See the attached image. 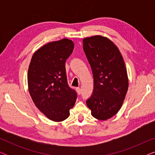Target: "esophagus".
<instances>
[{"instance_id":"esophagus-1","label":"esophagus","mask_w":155,"mask_h":155,"mask_svg":"<svg viewBox=\"0 0 155 155\" xmlns=\"http://www.w3.org/2000/svg\"><path fill=\"white\" fill-rule=\"evenodd\" d=\"M76 91H77V93L78 94H81V92H82V90H81V88H80V87H77L76 88Z\"/></svg>"}]
</instances>
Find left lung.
Returning a JSON list of instances; mask_svg holds the SVG:
<instances>
[{"label": "left lung", "instance_id": "left-lung-1", "mask_svg": "<svg viewBox=\"0 0 155 155\" xmlns=\"http://www.w3.org/2000/svg\"><path fill=\"white\" fill-rule=\"evenodd\" d=\"M82 42L94 78V90L87 105L93 117L106 120L118 113L126 97V65L118 48L107 37L96 35L84 38Z\"/></svg>", "mask_w": 155, "mask_h": 155}]
</instances>
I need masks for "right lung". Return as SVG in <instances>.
<instances>
[{
	"instance_id": "obj_1",
	"label": "right lung",
	"mask_w": 155,
	"mask_h": 155,
	"mask_svg": "<svg viewBox=\"0 0 155 155\" xmlns=\"http://www.w3.org/2000/svg\"><path fill=\"white\" fill-rule=\"evenodd\" d=\"M68 39L48 42L36 51L27 73L29 94L48 119L61 122L70 116L77 94L68 84L65 61L73 51Z\"/></svg>"
}]
</instances>
